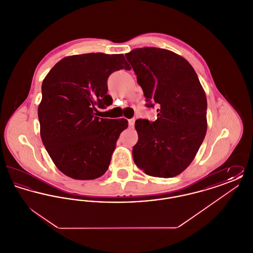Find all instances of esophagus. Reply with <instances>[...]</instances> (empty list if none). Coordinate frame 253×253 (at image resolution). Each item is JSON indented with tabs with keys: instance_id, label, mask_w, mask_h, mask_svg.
Returning a JSON list of instances; mask_svg holds the SVG:
<instances>
[{
	"instance_id": "esophagus-1",
	"label": "esophagus",
	"mask_w": 253,
	"mask_h": 253,
	"mask_svg": "<svg viewBox=\"0 0 253 253\" xmlns=\"http://www.w3.org/2000/svg\"><path fill=\"white\" fill-rule=\"evenodd\" d=\"M134 121H135L134 119H131V120L128 121V122H129V127H130V128H132V127L134 126Z\"/></svg>"
}]
</instances>
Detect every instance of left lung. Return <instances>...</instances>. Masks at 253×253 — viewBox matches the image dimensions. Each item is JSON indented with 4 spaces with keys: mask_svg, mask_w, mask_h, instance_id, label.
Listing matches in <instances>:
<instances>
[{
    "mask_svg": "<svg viewBox=\"0 0 253 253\" xmlns=\"http://www.w3.org/2000/svg\"><path fill=\"white\" fill-rule=\"evenodd\" d=\"M125 57L141 86L156 121H135V165L146 174L173 177L196 156L207 132V97L189 61L166 49L135 48Z\"/></svg>",
    "mask_w": 253,
    "mask_h": 253,
    "instance_id": "8db88e82",
    "label": "left lung"
}]
</instances>
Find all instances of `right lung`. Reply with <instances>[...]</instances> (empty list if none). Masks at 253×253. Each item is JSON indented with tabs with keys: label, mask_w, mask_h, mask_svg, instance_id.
I'll use <instances>...</instances> for the list:
<instances>
[{
	"label": "right lung",
	"mask_w": 253,
	"mask_h": 253,
	"mask_svg": "<svg viewBox=\"0 0 253 253\" xmlns=\"http://www.w3.org/2000/svg\"><path fill=\"white\" fill-rule=\"evenodd\" d=\"M131 67L122 54L89 53L60 60L42 85L38 108L41 137L57 168L79 180L100 177L108 169L125 119L96 117V106L105 108L109 76Z\"/></svg>",
	"instance_id": "right-lung-1"
}]
</instances>
